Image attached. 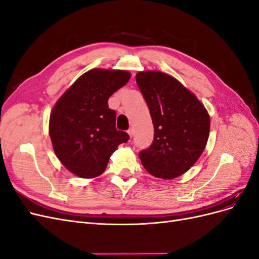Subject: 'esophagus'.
Here are the masks:
<instances>
[{
  "mask_svg": "<svg viewBox=\"0 0 259 259\" xmlns=\"http://www.w3.org/2000/svg\"><path fill=\"white\" fill-rule=\"evenodd\" d=\"M127 133H128V135H130L131 138L133 137V135H134V131H133V128H130V130L127 131Z\"/></svg>",
  "mask_w": 259,
  "mask_h": 259,
  "instance_id": "34e87169",
  "label": "esophagus"
}]
</instances>
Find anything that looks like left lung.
<instances>
[{"instance_id": "obj_1", "label": "left lung", "mask_w": 259, "mask_h": 259, "mask_svg": "<svg viewBox=\"0 0 259 259\" xmlns=\"http://www.w3.org/2000/svg\"><path fill=\"white\" fill-rule=\"evenodd\" d=\"M136 82L154 127L152 145L139 152L148 173L174 179L189 170L207 144L210 120L192 92L161 71H140Z\"/></svg>"}]
</instances>
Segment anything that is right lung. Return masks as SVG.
I'll list each match as a JSON object with an SVG mask.
<instances>
[{
  "instance_id": "add662e5",
  "label": "right lung",
  "mask_w": 259,
  "mask_h": 259,
  "mask_svg": "<svg viewBox=\"0 0 259 259\" xmlns=\"http://www.w3.org/2000/svg\"><path fill=\"white\" fill-rule=\"evenodd\" d=\"M131 79L125 70L92 69L62 94L50 116L55 154L68 170L81 178L105 171L117 146L130 139L115 127V111L108 99Z\"/></svg>"
}]
</instances>
